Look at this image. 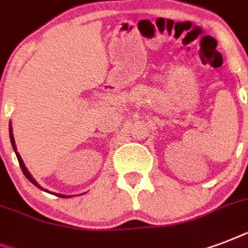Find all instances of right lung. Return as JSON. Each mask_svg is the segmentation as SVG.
Wrapping results in <instances>:
<instances>
[{
  "mask_svg": "<svg viewBox=\"0 0 248 248\" xmlns=\"http://www.w3.org/2000/svg\"><path fill=\"white\" fill-rule=\"evenodd\" d=\"M10 140H11V144H13L14 151H15V153H16L17 161H19V165H20L21 171H23V173H24V175H25V177H27V179H28V180L31 181V183H32V184H34V185H36V186H38V188H40V189H42V188H41V186H40V185L37 184V181L34 180V179H33L32 175H31V173L28 172V170H27V167H25L24 162H23V159H21V157H20V155H19V153H17V152H16V147H15V141H14L13 130H11V127H10ZM59 197H63V198H67V197H65V196H60V194H59Z\"/></svg>",
  "mask_w": 248,
  "mask_h": 248,
  "instance_id": "add662e5",
  "label": "right lung"
}]
</instances>
